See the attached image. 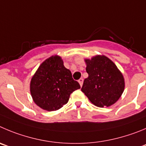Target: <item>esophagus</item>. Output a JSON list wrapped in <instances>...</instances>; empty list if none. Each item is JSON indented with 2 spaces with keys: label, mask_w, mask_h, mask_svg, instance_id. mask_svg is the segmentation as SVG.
Returning a JSON list of instances; mask_svg holds the SVG:
<instances>
[{
  "label": "esophagus",
  "mask_w": 146,
  "mask_h": 146,
  "mask_svg": "<svg viewBox=\"0 0 146 146\" xmlns=\"http://www.w3.org/2000/svg\"><path fill=\"white\" fill-rule=\"evenodd\" d=\"M78 83H79V84H80L81 86H82L83 83H84V79H83V78H80V79L78 80Z\"/></svg>",
  "instance_id": "esophagus-1"
}]
</instances>
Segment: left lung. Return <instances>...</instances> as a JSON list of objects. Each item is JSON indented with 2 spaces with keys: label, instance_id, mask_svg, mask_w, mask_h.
I'll list each match as a JSON object with an SVG mask.
<instances>
[{
  "label": "left lung",
  "instance_id": "obj_1",
  "mask_svg": "<svg viewBox=\"0 0 146 146\" xmlns=\"http://www.w3.org/2000/svg\"><path fill=\"white\" fill-rule=\"evenodd\" d=\"M88 77L84 81L81 91L94 105L110 107L123 93L125 81L115 64L105 56L86 60Z\"/></svg>",
  "mask_w": 146,
  "mask_h": 146
}]
</instances>
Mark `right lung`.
<instances>
[{"instance_id": "add662e5", "label": "right lung", "mask_w": 146, "mask_h": 146, "mask_svg": "<svg viewBox=\"0 0 146 146\" xmlns=\"http://www.w3.org/2000/svg\"><path fill=\"white\" fill-rule=\"evenodd\" d=\"M81 88L65 68L60 57L52 56L41 64L30 84V92L37 106L55 111L68 103L70 94Z\"/></svg>"}]
</instances>
